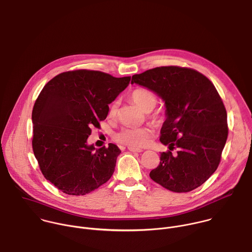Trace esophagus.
I'll return each mask as SVG.
<instances>
[{
	"label": "esophagus",
	"instance_id": "esophagus-1",
	"mask_svg": "<svg viewBox=\"0 0 252 252\" xmlns=\"http://www.w3.org/2000/svg\"><path fill=\"white\" fill-rule=\"evenodd\" d=\"M128 150L132 153H141L142 152L141 149H137V148H134V147H128Z\"/></svg>",
	"mask_w": 252,
	"mask_h": 252
}]
</instances>
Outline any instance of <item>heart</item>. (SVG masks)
I'll return each instance as SVG.
<instances>
[{"label": "heart", "instance_id": "1", "mask_svg": "<svg viewBox=\"0 0 252 252\" xmlns=\"http://www.w3.org/2000/svg\"><path fill=\"white\" fill-rule=\"evenodd\" d=\"M131 99L144 111L149 112L155 108L158 102V97L156 94L148 89L139 88L134 90L130 94ZM118 113V101L114 100L109 104L108 116L110 118H115ZM151 119L155 122L161 119L159 112H155L150 115ZM153 131L148 127H126L121 129L116 135L115 139L117 142L125 144L134 148H141L148 145Z\"/></svg>", "mask_w": 252, "mask_h": 252}]
</instances>
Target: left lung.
I'll return each mask as SVG.
<instances>
[{
  "instance_id": "8db88e82",
  "label": "left lung",
  "mask_w": 252,
  "mask_h": 252,
  "mask_svg": "<svg viewBox=\"0 0 252 252\" xmlns=\"http://www.w3.org/2000/svg\"><path fill=\"white\" fill-rule=\"evenodd\" d=\"M138 84L160 96L166 119L159 141L178 149L160 154L150 177L172 192H189L218 168L228 128L223 102L212 82L198 71L178 66L157 67L134 75Z\"/></svg>"
}]
</instances>
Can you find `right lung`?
<instances>
[{
  "label": "right lung",
  "instance_id": "1",
  "mask_svg": "<svg viewBox=\"0 0 252 252\" xmlns=\"http://www.w3.org/2000/svg\"><path fill=\"white\" fill-rule=\"evenodd\" d=\"M130 80L76 70L57 75L42 89L32 110V149L44 177L62 192L86 195L112 176L120 149L111 143L95 149L87 140Z\"/></svg>",
  "mask_w": 252,
  "mask_h": 252
}]
</instances>
